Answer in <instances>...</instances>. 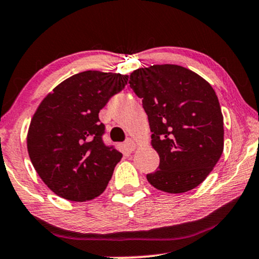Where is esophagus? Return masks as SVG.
<instances>
[{
    "label": "esophagus",
    "instance_id": "esophagus-1",
    "mask_svg": "<svg viewBox=\"0 0 259 259\" xmlns=\"http://www.w3.org/2000/svg\"><path fill=\"white\" fill-rule=\"evenodd\" d=\"M124 148L127 149L128 151H133L136 149V143L135 141H132V139L128 138L126 142H124Z\"/></svg>",
    "mask_w": 259,
    "mask_h": 259
}]
</instances>
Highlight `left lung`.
<instances>
[{"mask_svg":"<svg viewBox=\"0 0 259 259\" xmlns=\"http://www.w3.org/2000/svg\"><path fill=\"white\" fill-rule=\"evenodd\" d=\"M130 87L142 98L159 169L147 175L154 188L169 194L201 184L224 148L223 115L205 78L175 64L135 70Z\"/></svg>","mask_w":259,"mask_h":259,"instance_id":"left-lung-1","label":"left lung"}]
</instances>
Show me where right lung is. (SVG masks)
<instances>
[{
    "label": "right lung",
    "instance_id": "1",
    "mask_svg": "<svg viewBox=\"0 0 259 259\" xmlns=\"http://www.w3.org/2000/svg\"><path fill=\"white\" fill-rule=\"evenodd\" d=\"M128 76L88 70L66 78L38 105L27 132V151L37 175L63 199L99 196L122 154L103 143L99 111L122 91Z\"/></svg>",
    "mask_w": 259,
    "mask_h": 259
}]
</instances>
